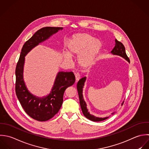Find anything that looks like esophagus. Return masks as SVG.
<instances>
[{
	"instance_id": "obj_1",
	"label": "esophagus",
	"mask_w": 149,
	"mask_h": 149,
	"mask_svg": "<svg viewBox=\"0 0 149 149\" xmlns=\"http://www.w3.org/2000/svg\"><path fill=\"white\" fill-rule=\"evenodd\" d=\"M79 78H80V77H79V74H75V82H77L79 80Z\"/></svg>"
}]
</instances>
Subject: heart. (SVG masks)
<instances>
[{
    "instance_id": "obj_1",
    "label": "heart",
    "mask_w": 149,
    "mask_h": 149,
    "mask_svg": "<svg viewBox=\"0 0 149 149\" xmlns=\"http://www.w3.org/2000/svg\"><path fill=\"white\" fill-rule=\"evenodd\" d=\"M102 46L98 39H95L88 33L74 35L68 43V53L63 55V59L67 63L71 61V56L78 57V64L82 68L91 67Z\"/></svg>"
}]
</instances>
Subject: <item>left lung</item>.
<instances>
[{
	"instance_id": "8db88e82",
	"label": "left lung",
	"mask_w": 149,
	"mask_h": 149,
	"mask_svg": "<svg viewBox=\"0 0 149 149\" xmlns=\"http://www.w3.org/2000/svg\"><path fill=\"white\" fill-rule=\"evenodd\" d=\"M115 46L114 47L113 49V50L111 51V53L112 54L114 55H117V56H120L122 57H123L124 59H125L127 61H128V62H130V59L128 57L126 52H125V47L124 46V45L118 41L116 39L115 40ZM86 80V77H85L82 78H81L78 82L77 84V90H78V95H79V103H80V106H81V110L82 111V113L84 114V115L85 116V117H86L88 119L92 121H95V122H99V121H102L103 120H105L106 119H107L109 118V117H104V118H99V117H97L94 116L93 115H92L89 113V112L88 111V110L87 109L86 107V103L85 102V101L84 100V97H83V88L85 85V82ZM124 103V102H123L122 104L123 105ZM116 112H113L112 114H114Z\"/></svg>"
}]
</instances>
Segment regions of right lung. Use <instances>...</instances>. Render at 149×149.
<instances>
[{"label":"right lung","instance_id":"1","mask_svg":"<svg viewBox=\"0 0 149 149\" xmlns=\"http://www.w3.org/2000/svg\"><path fill=\"white\" fill-rule=\"evenodd\" d=\"M62 27H43L37 31L23 45L15 68V93L26 113L39 121H47L60 110L63 102L65 89L72 86L75 77L72 72L60 71L57 73L50 93L42 97L32 94L27 89L24 80V66L25 56L35 46L48 39Z\"/></svg>","mask_w":149,"mask_h":149}]
</instances>
